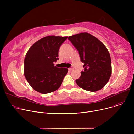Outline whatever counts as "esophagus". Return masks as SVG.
Listing matches in <instances>:
<instances>
[{
    "label": "esophagus",
    "mask_w": 134,
    "mask_h": 134,
    "mask_svg": "<svg viewBox=\"0 0 134 134\" xmlns=\"http://www.w3.org/2000/svg\"><path fill=\"white\" fill-rule=\"evenodd\" d=\"M73 69H74V67L73 66H72V67H71L68 68V70H69V71H72Z\"/></svg>",
    "instance_id": "obj_1"
}]
</instances>
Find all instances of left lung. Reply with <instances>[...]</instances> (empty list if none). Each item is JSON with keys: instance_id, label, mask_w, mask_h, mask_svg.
<instances>
[{"instance_id": "left-lung-1", "label": "left lung", "mask_w": 134, "mask_h": 134, "mask_svg": "<svg viewBox=\"0 0 134 134\" xmlns=\"http://www.w3.org/2000/svg\"><path fill=\"white\" fill-rule=\"evenodd\" d=\"M78 51L84 63L83 71L75 81L80 87L91 92L103 88L111 75V60L106 47L99 40L87 32L68 37Z\"/></svg>"}]
</instances>
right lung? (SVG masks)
Masks as SVG:
<instances>
[{
    "label": "right lung",
    "instance_id": "1",
    "mask_svg": "<svg viewBox=\"0 0 134 134\" xmlns=\"http://www.w3.org/2000/svg\"><path fill=\"white\" fill-rule=\"evenodd\" d=\"M67 37L48 36L35 43L24 60V75L30 86L37 92L47 94L58 90L68 69L54 66L59 60V51Z\"/></svg>",
    "mask_w": 134,
    "mask_h": 134
}]
</instances>
